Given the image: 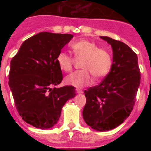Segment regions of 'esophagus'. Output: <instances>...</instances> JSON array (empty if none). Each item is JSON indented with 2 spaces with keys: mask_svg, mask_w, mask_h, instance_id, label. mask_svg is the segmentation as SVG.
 Instances as JSON below:
<instances>
[{
  "mask_svg": "<svg viewBox=\"0 0 151 151\" xmlns=\"http://www.w3.org/2000/svg\"><path fill=\"white\" fill-rule=\"evenodd\" d=\"M77 91V93H78V94H81V93H83V91L81 89H79V88H78V89L76 90Z\"/></svg>",
  "mask_w": 151,
  "mask_h": 151,
  "instance_id": "esophagus-1",
  "label": "esophagus"
}]
</instances>
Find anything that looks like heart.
<instances>
[{
  "label": "heart",
  "instance_id": "1",
  "mask_svg": "<svg viewBox=\"0 0 151 151\" xmlns=\"http://www.w3.org/2000/svg\"><path fill=\"white\" fill-rule=\"evenodd\" d=\"M70 48L77 58L84 57L81 63L84 69L66 76V85L83 88L92 84L93 76L96 79H102L109 73L112 66V55L107 48L98 47L96 42L87 39L74 41ZM56 61L59 68L65 72L70 71L74 63L73 57L65 52H59Z\"/></svg>",
  "mask_w": 151,
  "mask_h": 151
}]
</instances>
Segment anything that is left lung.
I'll use <instances>...</instances> for the list:
<instances>
[{
	"mask_svg": "<svg viewBox=\"0 0 151 151\" xmlns=\"http://www.w3.org/2000/svg\"><path fill=\"white\" fill-rule=\"evenodd\" d=\"M100 38L112 48L113 63L99 85L85 90L82 114L88 126L104 132L122 124L130 115L140 84V71L137 55L127 45L109 37Z\"/></svg>",
	"mask_w": 151,
	"mask_h": 151,
	"instance_id": "left-lung-1",
	"label": "left lung"
}]
</instances>
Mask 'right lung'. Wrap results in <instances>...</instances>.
Returning <instances> with one entry per match:
<instances>
[{"instance_id":"obj_1","label":"right lung","mask_w":151,"mask_h":151,"mask_svg":"<svg viewBox=\"0 0 151 151\" xmlns=\"http://www.w3.org/2000/svg\"><path fill=\"white\" fill-rule=\"evenodd\" d=\"M73 37L41 32L26 40L11 60L8 85L17 111L37 129L56 124L64 104L75 96L73 86L52 88L63 81L57 55Z\"/></svg>"}]
</instances>
